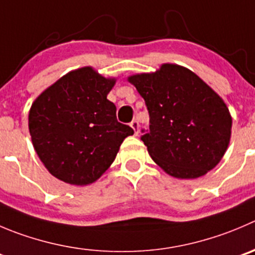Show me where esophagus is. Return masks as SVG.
I'll return each mask as SVG.
<instances>
[{"label": "esophagus", "instance_id": "34e87169", "mask_svg": "<svg viewBox=\"0 0 255 255\" xmlns=\"http://www.w3.org/2000/svg\"><path fill=\"white\" fill-rule=\"evenodd\" d=\"M130 126L132 128V130L135 131V134H137V132H139V121L132 120L131 124H130Z\"/></svg>", "mask_w": 255, "mask_h": 255}]
</instances>
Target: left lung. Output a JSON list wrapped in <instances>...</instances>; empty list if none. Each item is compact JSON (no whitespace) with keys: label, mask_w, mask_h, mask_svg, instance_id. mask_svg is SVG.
<instances>
[{"label":"left lung","mask_w":255,"mask_h":255,"mask_svg":"<svg viewBox=\"0 0 255 255\" xmlns=\"http://www.w3.org/2000/svg\"><path fill=\"white\" fill-rule=\"evenodd\" d=\"M128 80L146 104L150 125L141 140L162 170L196 179L218 165L230 141L232 116L212 87L174 64Z\"/></svg>","instance_id":"8db88e82"}]
</instances>
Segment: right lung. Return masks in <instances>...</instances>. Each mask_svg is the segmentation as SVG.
Returning a JSON list of instances; mask_svg holds the SVG:
<instances>
[{
	"label": "right lung",
	"instance_id": "1",
	"mask_svg": "<svg viewBox=\"0 0 255 255\" xmlns=\"http://www.w3.org/2000/svg\"><path fill=\"white\" fill-rule=\"evenodd\" d=\"M115 79L93 67L69 72L43 91L30 109L33 147L55 178L72 185L98 180L113 164L124 139L134 134L119 123L108 100Z\"/></svg>",
	"mask_w": 255,
	"mask_h": 255
}]
</instances>
